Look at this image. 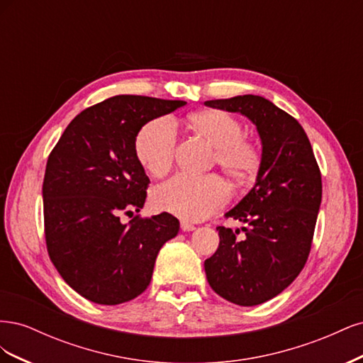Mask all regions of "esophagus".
<instances>
[{"label":"esophagus","instance_id":"1","mask_svg":"<svg viewBox=\"0 0 363 363\" xmlns=\"http://www.w3.org/2000/svg\"><path fill=\"white\" fill-rule=\"evenodd\" d=\"M182 230H183V232H192V230H195V225L191 224V223L182 221Z\"/></svg>","mask_w":363,"mask_h":363}]
</instances>
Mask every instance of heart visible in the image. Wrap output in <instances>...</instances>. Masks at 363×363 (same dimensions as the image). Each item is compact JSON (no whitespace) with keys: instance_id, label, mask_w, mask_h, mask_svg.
Segmentation results:
<instances>
[{"instance_id":"b5f03b06","label":"heart","mask_w":363,"mask_h":363,"mask_svg":"<svg viewBox=\"0 0 363 363\" xmlns=\"http://www.w3.org/2000/svg\"><path fill=\"white\" fill-rule=\"evenodd\" d=\"M189 125L216 148L215 162L228 179L247 184L256 179L262 167L257 144L244 138V125L235 116L221 111H204L188 118ZM174 124L168 118L150 121L139 130L135 140L136 157L151 175L167 174L175 156ZM230 199L225 182L218 175L179 174L160 184L152 195L155 206L186 221H201L213 215Z\"/></svg>"}]
</instances>
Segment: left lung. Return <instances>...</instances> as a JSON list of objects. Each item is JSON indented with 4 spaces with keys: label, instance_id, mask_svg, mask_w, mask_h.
Listing matches in <instances>:
<instances>
[{
    "label": "left lung",
    "instance_id": "left-lung-1",
    "mask_svg": "<svg viewBox=\"0 0 363 363\" xmlns=\"http://www.w3.org/2000/svg\"><path fill=\"white\" fill-rule=\"evenodd\" d=\"M247 116L262 140L256 184L227 218L248 224L244 239L216 227L219 245L204 269L211 288L230 303L257 306L286 289L309 257L323 183L298 121L259 95L204 103Z\"/></svg>",
    "mask_w": 363,
    "mask_h": 363
}]
</instances>
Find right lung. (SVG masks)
<instances>
[{
	"mask_svg": "<svg viewBox=\"0 0 363 363\" xmlns=\"http://www.w3.org/2000/svg\"><path fill=\"white\" fill-rule=\"evenodd\" d=\"M186 101L116 95L87 107L63 131L43 177L47 250L62 279L86 300L115 306L136 298L151 281L159 250L180 223L163 212H139L150 179L135 140L150 121Z\"/></svg>",
	"mask_w": 363,
	"mask_h": 363,
	"instance_id": "obj_1",
	"label": "right lung"
}]
</instances>
